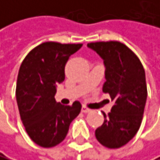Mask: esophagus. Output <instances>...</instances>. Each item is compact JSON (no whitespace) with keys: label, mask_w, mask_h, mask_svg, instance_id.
<instances>
[{"label":"esophagus","mask_w":160,"mask_h":160,"mask_svg":"<svg viewBox=\"0 0 160 160\" xmlns=\"http://www.w3.org/2000/svg\"><path fill=\"white\" fill-rule=\"evenodd\" d=\"M90 111V109L88 107V106H85V105H82V112H83V113H88V112H89Z\"/></svg>","instance_id":"esophagus-1"}]
</instances>
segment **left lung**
<instances>
[{"label":"left lung","instance_id":"obj_1","mask_svg":"<svg viewBox=\"0 0 160 160\" xmlns=\"http://www.w3.org/2000/svg\"><path fill=\"white\" fill-rule=\"evenodd\" d=\"M88 46L104 60L103 92L114 101L111 112H103L105 119L95 130V137L103 147L119 148L132 140L141 127L148 96L145 69L138 56L119 41L92 42Z\"/></svg>","mask_w":160,"mask_h":160}]
</instances>
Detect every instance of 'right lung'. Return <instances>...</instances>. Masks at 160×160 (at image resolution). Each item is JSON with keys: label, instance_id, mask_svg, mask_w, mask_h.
Instances as JSON below:
<instances>
[{"label": "right lung", "instance_id": "1", "mask_svg": "<svg viewBox=\"0 0 160 160\" xmlns=\"http://www.w3.org/2000/svg\"><path fill=\"white\" fill-rule=\"evenodd\" d=\"M82 44L44 42L27 54L20 65L17 89L20 119L29 138L42 148L62 142L82 104L62 105L55 100L56 85L65 79V67Z\"/></svg>", "mask_w": 160, "mask_h": 160}]
</instances>
